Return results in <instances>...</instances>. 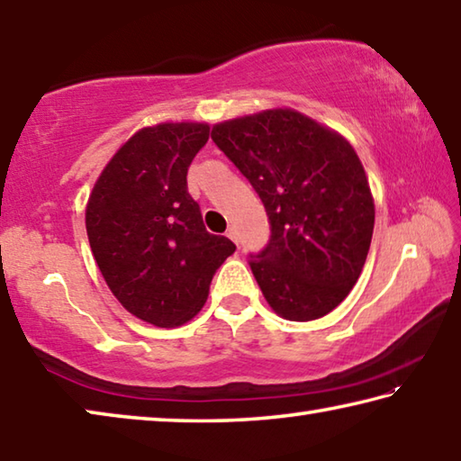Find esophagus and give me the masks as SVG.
<instances>
[{
    "label": "esophagus",
    "instance_id": "esophagus-1",
    "mask_svg": "<svg viewBox=\"0 0 461 461\" xmlns=\"http://www.w3.org/2000/svg\"><path fill=\"white\" fill-rule=\"evenodd\" d=\"M226 237H229V239L232 240V243H237V245H239V237H237V230H235V229H229V230H226Z\"/></svg>",
    "mask_w": 461,
    "mask_h": 461
}]
</instances>
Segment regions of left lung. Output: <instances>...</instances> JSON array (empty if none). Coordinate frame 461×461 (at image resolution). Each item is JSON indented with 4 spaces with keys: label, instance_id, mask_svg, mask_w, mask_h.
Masks as SVG:
<instances>
[{
    "label": "left lung",
    "instance_id": "obj_1",
    "mask_svg": "<svg viewBox=\"0 0 461 461\" xmlns=\"http://www.w3.org/2000/svg\"><path fill=\"white\" fill-rule=\"evenodd\" d=\"M212 140L266 206L271 235L249 266L267 304L288 321L329 314L356 285L374 232L356 150L294 110L216 124Z\"/></svg>",
    "mask_w": 461,
    "mask_h": 461
}]
</instances>
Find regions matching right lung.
<instances>
[{"instance_id": "obj_1", "label": "right lung", "mask_w": 461, "mask_h": 461, "mask_svg": "<svg viewBox=\"0 0 461 461\" xmlns=\"http://www.w3.org/2000/svg\"><path fill=\"white\" fill-rule=\"evenodd\" d=\"M208 124L142 128L105 165L86 210L89 247L112 294L155 327L200 312L235 243L210 235L187 192V167Z\"/></svg>"}]
</instances>
